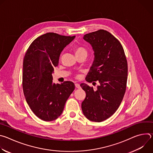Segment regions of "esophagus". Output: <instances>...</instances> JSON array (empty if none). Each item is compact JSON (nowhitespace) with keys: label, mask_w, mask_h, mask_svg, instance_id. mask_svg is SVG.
<instances>
[{"label":"esophagus","mask_w":153,"mask_h":153,"mask_svg":"<svg viewBox=\"0 0 153 153\" xmlns=\"http://www.w3.org/2000/svg\"><path fill=\"white\" fill-rule=\"evenodd\" d=\"M75 86H76V88H80V85H79V83H75Z\"/></svg>","instance_id":"esophagus-1"}]
</instances>
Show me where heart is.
I'll return each mask as SVG.
<instances>
[{"label": "heart", "instance_id": "1", "mask_svg": "<svg viewBox=\"0 0 153 153\" xmlns=\"http://www.w3.org/2000/svg\"><path fill=\"white\" fill-rule=\"evenodd\" d=\"M74 51L76 56L79 54H85L86 56L87 54H88V51H87V50L85 48L80 46L75 47L74 48Z\"/></svg>", "mask_w": 153, "mask_h": 153}]
</instances>
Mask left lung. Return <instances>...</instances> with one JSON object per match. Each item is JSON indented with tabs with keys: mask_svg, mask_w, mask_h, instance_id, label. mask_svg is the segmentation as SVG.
Returning a JSON list of instances; mask_svg holds the SVG:
<instances>
[{
	"mask_svg": "<svg viewBox=\"0 0 153 153\" xmlns=\"http://www.w3.org/2000/svg\"><path fill=\"white\" fill-rule=\"evenodd\" d=\"M83 39L90 43L94 51V60L86 80L98 81L100 84L96 91L86 83L80 84L86 93L82 110L87 119L100 122L110 117L123 100L126 88L127 60L120 42L106 30L86 34Z\"/></svg>",
	"mask_w": 153,
	"mask_h": 153,
	"instance_id": "left-lung-1",
	"label": "left lung"
}]
</instances>
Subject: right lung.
Returning <instances> with one entry per match:
<instances>
[{"label":"right lung","mask_w":153,"mask_h":153,"mask_svg":"<svg viewBox=\"0 0 153 153\" xmlns=\"http://www.w3.org/2000/svg\"><path fill=\"white\" fill-rule=\"evenodd\" d=\"M74 38L75 36L48 33L36 38L25 53L22 73L24 94L32 111L42 120L57 119L75 88L70 81L53 83L52 76L61 52Z\"/></svg>","instance_id":"1"}]
</instances>
